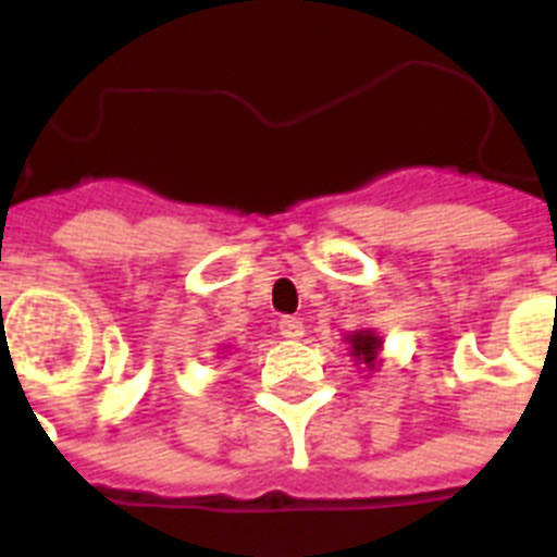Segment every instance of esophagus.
Listing matches in <instances>:
<instances>
[{"mask_svg": "<svg viewBox=\"0 0 557 557\" xmlns=\"http://www.w3.org/2000/svg\"><path fill=\"white\" fill-rule=\"evenodd\" d=\"M278 329H282V334L287 339H301L304 337V323L298 321V318H282V321H278Z\"/></svg>", "mask_w": 557, "mask_h": 557, "instance_id": "34e87169", "label": "esophagus"}]
</instances>
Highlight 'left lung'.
<instances>
[{
    "instance_id": "obj_1",
    "label": "left lung",
    "mask_w": 557,
    "mask_h": 557,
    "mask_svg": "<svg viewBox=\"0 0 557 557\" xmlns=\"http://www.w3.org/2000/svg\"><path fill=\"white\" fill-rule=\"evenodd\" d=\"M348 343V357L354 359V366L362 368V371H376L382 368V346H385V339L376 329H357V332L346 334Z\"/></svg>"
}]
</instances>
